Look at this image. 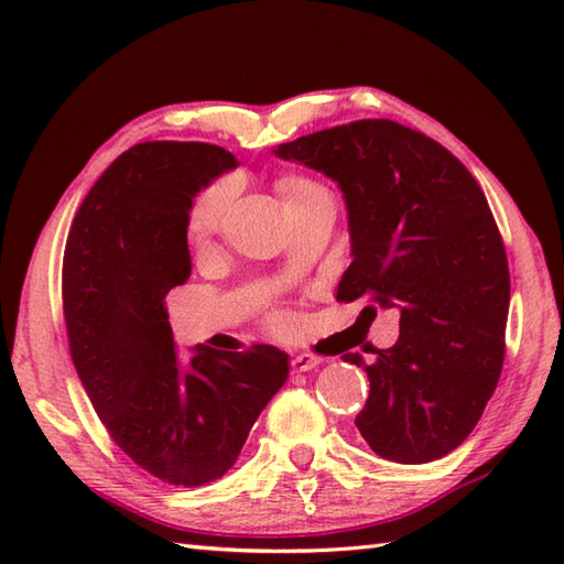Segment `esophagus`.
<instances>
[{
  "mask_svg": "<svg viewBox=\"0 0 564 564\" xmlns=\"http://www.w3.org/2000/svg\"><path fill=\"white\" fill-rule=\"evenodd\" d=\"M317 366H319V358L310 356V354H297V356H293V361H291L293 373H305V370H313Z\"/></svg>",
  "mask_w": 564,
  "mask_h": 564,
  "instance_id": "1",
  "label": "esophagus"
}]
</instances>
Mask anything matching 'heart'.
<instances>
[{"label": "heart", "mask_w": 564, "mask_h": 564, "mask_svg": "<svg viewBox=\"0 0 564 564\" xmlns=\"http://www.w3.org/2000/svg\"><path fill=\"white\" fill-rule=\"evenodd\" d=\"M319 191L325 188L301 176H285L279 182V194H281L283 206H291V203L319 194ZM230 196H232V182H227V178L200 191L186 213V235L191 242L194 245L208 242V239L215 235V230H218L223 213L227 208V203H230Z\"/></svg>", "instance_id": "b5f03b06"}]
</instances>
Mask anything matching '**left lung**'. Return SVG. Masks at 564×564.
<instances>
[{"label":"left lung","mask_w":564,"mask_h":564,"mask_svg":"<svg viewBox=\"0 0 564 564\" xmlns=\"http://www.w3.org/2000/svg\"><path fill=\"white\" fill-rule=\"evenodd\" d=\"M273 154L341 191L354 261L337 301L370 295L400 313V339L373 351V364L344 356L370 380L358 431L380 458H443L480 422L505 361L509 263L480 184L436 140L386 118L319 130Z\"/></svg>","instance_id":"obj_1"}]
</instances>
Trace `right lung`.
<instances>
[{
	"label": "right lung",
	"mask_w": 564,
	"mask_h": 564,
	"mask_svg": "<svg viewBox=\"0 0 564 564\" xmlns=\"http://www.w3.org/2000/svg\"><path fill=\"white\" fill-rule=\"evenodd\" d=\"M237 164L206 142H140L97 178L65 247V322L82 386L123 453L178 487L230 470L291 373L289 354L271 344L182 356L166 322V293L191 275V203Z\"/></svg>",
	"instance_id": "1"
}]
</instances>
